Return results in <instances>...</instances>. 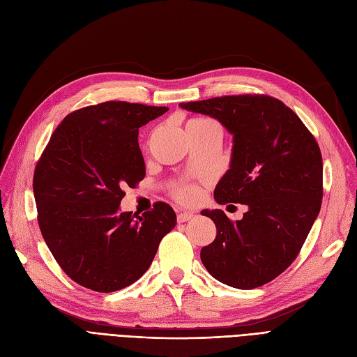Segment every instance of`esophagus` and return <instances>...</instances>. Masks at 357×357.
Wrapping results in <instances>:
<instances>
[{
    "label": "esophagus",
    "instance_id": "obj_1",
    "mask_svg": "<svg viewBox=\"0 0 357 357\" xmlns=\"http://www.w3.org/2000/svg\"><path fill=\"white\" fill-rule=\"evenodd\" d=\"M193 218H195V214L190 213V211H181V213H178V214H177V220H178V223L188 222V220H190V219H193Z\"/></svg>",
    "mask_w": 357,
    "mask_h": 357
}]
</instances>
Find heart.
<instances>
[{"label": "heart", "instance_id": "1", "mask_svg": "<svg viewBox=\"0 0 357 357\" xmlns=\"http://www.w3.org/2000/svg\"><path fill=\"white\" fill-rule=\"evenodd\" d=\"M204 119H192V121L188 122V125H193V123H198L202 122ZM174 197L180 201V202H185V204H190L197 199L198 197V189L193 186V185H188V183H183V185L176 186L174 189Z\"/></svg>", "mask_w": 357, "mask_h": 357}]
</instances>
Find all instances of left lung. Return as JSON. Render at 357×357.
Masks as SVG:
<instances>
[{"label": "left lung", "instance_id": "obj_1", "mask_svg": "<svg viewBox=\"0 0 357 357\" xmlns=\"http://www.w3.org/2000/svg\"><path fill=\"white\" fill-rule=\"evenodd\" d=\"M207 114L232 135L229 169L214 189L218 204H245L241 220L202 210L218 235L201 261L220 283L255 289L295 261L323 197V164L316 138L282 101L268 95H232L181 102Z\"/></svg>", "mask_w": 357, "mask_h": 357}]
</instances>
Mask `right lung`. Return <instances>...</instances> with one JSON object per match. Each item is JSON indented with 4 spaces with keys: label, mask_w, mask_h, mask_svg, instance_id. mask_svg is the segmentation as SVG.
I'll list each match as a JSON object with an SVG mask.
<instances>
[{
    "label": "right lung",
    "mask_w": 357,
    "mask_h": 357,
    "mask_svg": "<svg viewBox=\"0 0 357 357\" xmlns=\"http://www.w3.org/2000/svg\"><path fill=\"white\" fill-rule=\"evenodd\" d=\"M167 107L107 101L68 114L37 162L34 197L49 250L71 280L95 291L121 290L142 277L177 215L156 202L121 213L125 188L146 176L138 128Z\"/></svg>",
    "instance_id": "add662e5"
}]
</instances>
